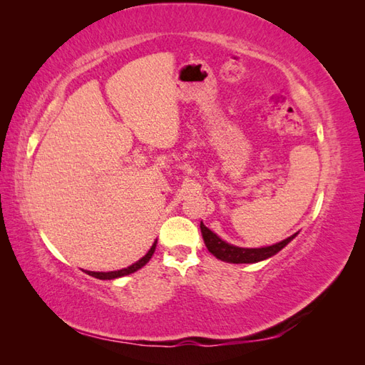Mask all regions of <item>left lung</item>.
I'll return each instance as SVG.
<instances>
[{
  "mask_svg": "<svg viewBox=\"0 0 365 365\" xmlns=\"http://www.w3.org/2000/svg\"><path fill=\"white\" fill-rule=\"evenodd\" d=\"M200 232H202V238L207 250L210 251L216 259L229 263H255L265 260L268 257H273L274 254H277L282 247H285L294 237H297V234H293L292 237L282 240V242L265 247H238L224 242L218 235L213 234L210 229L205 227L204 222H200Z\"/></svg>",
  "mask_w": 365,
  "mask_h": 365,
  "instance_id": "1",
  "label": "left lung"
}]
</instances>
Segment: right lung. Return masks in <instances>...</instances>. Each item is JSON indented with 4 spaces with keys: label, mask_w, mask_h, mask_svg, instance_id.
Returning <instances> with one entry per match:
<instances>
[{
    "label": "right lung",
    "mask_w": 365,
    "mask_h": 365,
    "mask_svg": "<svg viewBox=\"0 0 365 365\" xmlns=\"http://www.w3.org/2000/svg\"><path fill=\"white\" fill-rule=\"evenodd\" d=\"M155 247H157V240H155L149 252H147L143 259H139L136 263H133V265H130L127 268H122V269H118V271H108V273H97V271H86V273L92 277L102 279V281H106V279H118V277H122V276L131 274V273H135V271H138L139 268H143L145 263L152 259V255L155 252Z\"/></svg>",
    "instance_id": "right-lung-1"
}]
</instances>
